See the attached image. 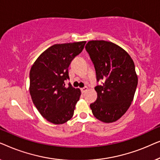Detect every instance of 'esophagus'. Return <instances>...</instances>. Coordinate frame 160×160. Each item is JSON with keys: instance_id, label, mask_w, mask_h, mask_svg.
Masks as SVG:
<instances>
[{"instance_id": "obj_1", "label": "esophagus", "mask_w": 160, "mask_h": 160, "mask_svg": "<svg viewBox=\"0 0 160 160\" xmlns=\"http://www.w3.org/2000/svg\"><path fill=\"white\" fill-rule=\"evenodd\" d=\"M87 90H88V87H83V88L81 89V91H82V93H84L85 92L87 91Z\"/></svg>"}]
</instances>
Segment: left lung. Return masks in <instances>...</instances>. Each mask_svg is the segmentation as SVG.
<instances>
[{
  "label": "left lung",
  "mask_w": 160,
  "mask_h": 160,
  "mask_svg": "<svg viewBox=\"0 0 160 160\" xmlns=\"http://www.w3.org/2000/svg\"><path fill=\"white\" fill-rule=\"evenodd\" d=\"M95 65L98 98L90 104L93 115L105 123L119 119L130 108L138 85L135 64L128 52L114 43L103 40L87 42L86 47Z\"/></svg>",
  "instance_id": "obj_1"
}]
</instances>
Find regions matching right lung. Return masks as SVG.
I'll return each instance as SVG.
<instances>
[{
  "mask_svg": "<svg viewBox=\"0 0 160 160\" xmlns=\"http://www.w3.org/2000/svg\"><path fill=\"white\" fill-rule=\"evenodd\" d=\"M86 41L57 43L42 52L30 71V94L39 113L47 121L62 124L72 118L81 90L65 80L68 67L84 49Z\"/></svg>",
  "mask_w": 160,
  "mask_h": 160,
  "instance_id": "obj_1",
  "label": "right lung"
}]
</instances>
